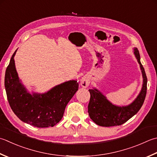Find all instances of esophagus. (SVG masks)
Instances as JSON below:
<instances>
[{
    "label": "esophagus",
    "instance_id": "34e87169",
    "mask_svg": "<svg viewBox=\"0 0 157 157\" xmlns=\"http://www.w3.org/2000/svg\"><path fill=\"white\" fill-rule=\"evenodd\" d=\"M89 84H90V80H89V79L86 77H82L80 79V85L83 88H87Z\"/></svg>",
    "mask_w": 157,
    "mask_h": 157
}]
</instances>
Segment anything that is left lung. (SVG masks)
Here are the masks:
<instances>
[{
	"mask_svg": "<svg viewBox=\"0 0 157 157\" xmlns=\"http://www.w3.org/2000/svg\"><path fill=\"white\" fill-rule=\"evenodd\" d=\"M134 54L142 71L143 84L140 94L131 104L122 107L115 105L97 88L88 90L90 99L88 106V112L90 118L97 124L101 127L121 125L136 115L142 107L146 95L147 77L140 62V52L136 48H134Z\"/></svg>",
	"mask_w": 157,
	"mask_h": 157,
	"instance_id": "left-lung-1",
	"label": "left lung"
}]
</instances>
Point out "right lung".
<instances>
[{"instance_id": "obj_1", "label": "right lung", "mask_w": 157, "mask_h": 157, "mask_svg": "<svg viewBox=\"0 0 157 157\" xmlns=\"http://www.w3.org/2000/svg\"><path fill=\"white\" fill-rule=\"evenodd\" d=\"M12 55L7 67L5 87L11 109L21 121L39 128L54 127L62 119L64 109L77 91L79 84L70 80L57 85L47 93L33 94L20 82Z\"/></svg>"}]
</instances>
